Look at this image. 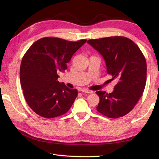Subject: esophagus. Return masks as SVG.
<instances>
[{"label": "esophagus", "mask_w": 159, "mask_h": 159, "mask_svg": "<svg viewBox=\"0 0 159 159\" xmlns=\"http://www.w3.org/2000/svg\"><path fill=\"white\" fill-rule=\"evenodd\" d=\"M81 91L82 93H93V91H91L89 89H81Z\"/></svg>", "instance_id": "obj_1"}]
</instances>
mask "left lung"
Here are the masks:
<instances>
[{
	"label": "left lung",
	"instance_id": "left-lung-1",
	"mask_svg": "<svg viewBox=\"0 0 159 159\" xmlns=\"http://www.w3.org/2000/svg\"><path fill=\"white\" fill-rule=\"evenodd\" d=\"M105 60L107 72L117 84L112 93L98 91L97 108L109 118H119L129 113L141 97L146 85L147 63L139 46L129 38L111 36L87 42Z\"/></svg>",
	"mask_w": 159,
	"mask_h": 159
}]
</instances>
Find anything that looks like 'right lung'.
Segmentation results:
<instances>
[{
	"mask_svg": "<svg viewBox=\"0 0 159 159\" xmlns=\"http://www.w3.org/2000/svg\"><path fill=\"white\" fill-rule=\"evenodd\" d=\"M45 37L36 41L24 55L20 80L24 96L29 107L40 116L51 119L68 111L78 96L57 81L58 71L68 68L72 56L86 42Z\"/></svg>",
	"mask_w": 159,
	"mask_h": 159,
	"instance_id": "1",
	"label": "right lung"
}]
</instances>
